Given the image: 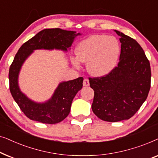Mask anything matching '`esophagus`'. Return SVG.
I'll use <instances>...</instances> for the list:
<instances>
[{
    "mask_svg": "<svg viewBox=\"0 0 158 158\" xmlns=\"http://www.w3.org/2000/svg\"><path fill=\"white\" fill-rule=\"evenodd\" d=\"M83 86H88V85H89V81H88V79L85 78V79L83 80Z\"/></svg>",
    "mask_w": 158,
    "mask_h": 158,
    "instance_id": "obj_1",
    "label": "esophagus"
}]
</instances>
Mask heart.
Segmentation results:
<instances>
[{"label":"heart","mask_w":158,"mask_h":158,"mask_svg":"<svg viewBox=\"0 0 158 158\" xmlns=\"http://www.w3.org/2000/svg\"><path fill=\"white\" fill-rule=\"evenodd\" d=\"M75 52L77 57L72 58L75 66L78 67L80 62H87L88 72L94 76L101 77L115 68L120 46L114 36L94 35L80 42Z\"/></svg>","instance_id":"b5f03b06"}]
</instances>
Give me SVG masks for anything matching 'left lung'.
<instances>
[{"instance_id":"8db88e82","label":"left lung","mask_w":158,"mask_h":158,"mask_svg":"<svg viewBox=\"0 0 158 158\" xmlns=\"http://www.w3.org/2000/svg\"><path fill=\"white\" fill-rule=\"evenodd\" d=\"M115 31L122 43L118 65L104 76L89 77L94 90L93 111L109 122L132 117L147 99L151 83L150 62L143 49L130 36Z\"/></svg>"}]
</instances>
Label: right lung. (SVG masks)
<instances>
[{
  "label": "right lung",
  "instance_id": "obj_1",
  "mask_svg": "<svg viewBox=\"0 0 158 158\" xmlns=\"http://www.w3.org/2000/svg\"><path fill=\"white\" fill-rule=\"evenodd\" d=\"M75 33L57 28L44 29L22 44L15 55L8 73L10 91L21 111L30 119L49 124L64 120L70 113L73 98L83 87V77L62 82L50 100L38 103L28 98L19 89L18 76L21 65L34 49H57L67 51L75 36L81 34Z\"/></svg>",
  "mask_w": 158,
  "mask_h": 158
}]
</instances>
